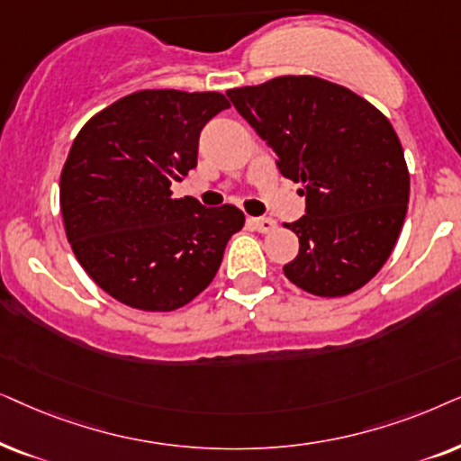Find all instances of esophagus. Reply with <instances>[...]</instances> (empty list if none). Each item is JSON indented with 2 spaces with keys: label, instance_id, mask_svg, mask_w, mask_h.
<instances>
[{
  "label": "esophagus",
  "instance_id": "34e87169",
  "mask_svg": "<svg viewBox=\"0 0 461 461\" xmlns=\"http://www.w3.org/2000/svg\"><path fill=\"white\" fill-rule=\"evenodd\" d=\"M249 223L253 225V230L261 231V234H269V231L276 227V221L269 217H253V219H249Z\"/></svg>",
  "mask_w": 461,
  "mask_h": 461
}]
</instances>
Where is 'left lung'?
I'll use <instances>...</instances> for the list:
<instances>
[{
  "instance_id": "left-lung-1",
  "label": "left lung",
  "mask_w": 461,
  "mask_h": 461,
  "mask_svg": "<svg viewBox=\"0 0 461 461\" xmlns=\"http://www.w3.org/2000/svg\"><path fill=\"white\" fill-rule=\"evenodd\" d=\"M238 113L302 183L305 214L288 223L299 255L293 285L318 297L365 286L394 250L409 204V170L388 118L339 84L282 76L227 90Z\"/></svg>"
}]
</instances>
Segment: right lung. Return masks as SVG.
I'll return each mask as SVG.
<instances>
[{
    "label": "right lung",
    "instance_id": "right-lung-1",
    "mask_svg": "<svg viewBox=\"0 0 461 461\" xmlns=\"http://www.w3.org/2000/svg\"><path fill=\"white\" fill-rule=\"evenodd\" d=\"M230 107L219 92L139 90L98 112L60 173V212L79 266L107 294L173 312L211 285L244 212L173 198L198 164L200 131Z\"/></svg>",
    "mask_w": 461,
    "mask_h": 461
}]
</instances>
